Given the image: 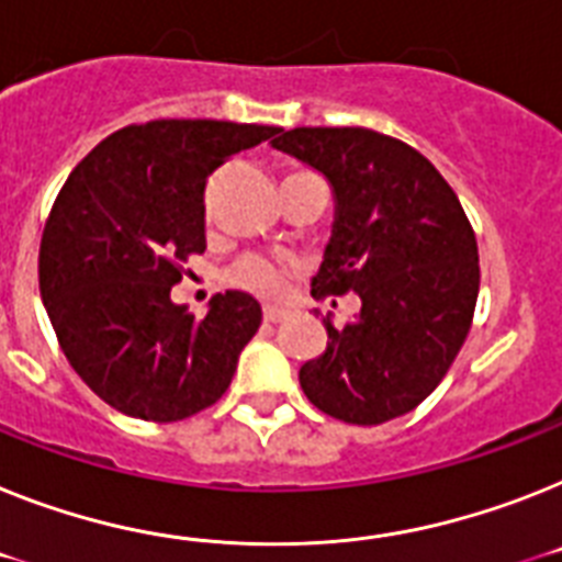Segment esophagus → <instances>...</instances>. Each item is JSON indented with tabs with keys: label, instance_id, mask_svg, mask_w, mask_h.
Listing matches in <instances>:
<instances>
[{
	"label": "esophagus",
	"instance_id": "esophagus-1",
	"mask_svg": "<svg viewBox=\"0 0 562 562\" xmlns=\"http://www.w3.org/2000/svg\"><path fill=\"white\" fill-rule=\"evenodd\" d=\"M262 317H266V323H282V319L289 317V311H285V308H273V305H268V308L262 311Z\"/></svg>",
	"mask_w": 562,
	"mask_h": 562
}]
</instances>
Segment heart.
Instances as JSON below:
<instances>
[{"mask_svg":"<svg viewBox=\"0 0 562 562\" xmlns=\"http://www.w3.org/2000/svg\"><path fill=\"white\" fill-rule=\"evenodd\" d=\"M291 277H294L291 266H285L280 259L262 257V254H248L228 271L231 285L251 291L257 296H268V300H277V296L285 294L291 285Z\"/></svg>","mask_w":562,"mask_h":562,"instance_id":"1","label":"heart"}]
</instances>
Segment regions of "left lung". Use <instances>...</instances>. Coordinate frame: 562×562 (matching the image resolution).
<instances>
[{"mask_svg":"<svg viewBox=\"0 0 562 562\" xmlns=\"http://www.w3.org/2000/svg\"><path fill=\"white\" fill-rule=\"evenodd\" d=\"M273 148L331 182L337 214L317 300L360 296V314L300 369L328 417L380 426L414 412L449 374L480 291L477 237L457 193L412 145L369 128L282 131ZM337 305V303H334Z\"/></svg>","mask_w":562,"mask_h":562,"instance_id":"8db88e82","label":"left lung"}]
</instances>
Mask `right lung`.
Listing matches in <instances>:
<instances>
[{
    "mask_svg": "<svg viewBox=\"0 0 562 562\" xmlns=\"http://www.w3.org/2000/svg\"><path fill=\"white\" fill-rule=\"evenodd\" d=\"M271 125L154 120L116 131L65 179L40 245V291L82 383L111 408L177 423L223 397L262 308L225 291L205 317L173 305L205 251V186Z\"/></svg>",
    "mask_w": 562,
    "mask_h": 562,
    "instance_id": "1",
    "label": "right lung"
}]
</instances>
